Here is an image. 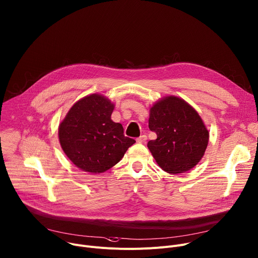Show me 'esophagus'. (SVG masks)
I'll list each match as a JSON object with an SVG mask.
<instances>
[{
  "mask_svg": "<svg viewBox=\"0 0 258 258\" xmlns=\"http://www.w3.org/2000/svg\"><path fill=\"white\" fill-rule=\"evenodd\" d=\"M146 141H147V136H146V135H142L141 137H139V138L137 139V142H138V143H140V144L145 143Z\"/></svg>",
  "mask_w": 258,
  "mask_h": 258,
  "instance_id": "1",
  "label": "esophagus"
}]
</instances>
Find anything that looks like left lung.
<instances>
[{
	"label": "left lung",
	"mask_w": 258,
	"mask_h": 258,
	"mask_svg": "<svg viewBox=\"0 0 258 258\" xmlns=\"http://www.w3.org/2000/svg\"><path fill=\"white\" fill-rule=\"evenodd\" d=\"M149 128L157 135L148 148L157 164L171 174L198 164L208 145L209 133L196 110L185 100L167 96L150 108Z\"/></svg>",
	"instance_id": "8db88e82"
}]
</instances>
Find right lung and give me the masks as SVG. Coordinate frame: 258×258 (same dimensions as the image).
<instances>
[{
	"instance_id": "right-lung-1",
	"label": "right lung",
	"mask_w": 258,
	"mask_h": 258,
	"mask_svg": "<svg viewBox=\"0 0 258 258\" xmlns=\"http://www.w3.org/2000/svg\"><path fill=\"white\" fill-rule=\"evenodd\" d=\"M114 104L92 94L79 100L59 125L62 150L80 169L101 173L118 163L134 139L123 135L120 123L111 119Z\"/></svg>"
}]
</instances>
